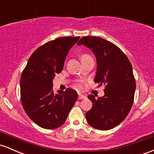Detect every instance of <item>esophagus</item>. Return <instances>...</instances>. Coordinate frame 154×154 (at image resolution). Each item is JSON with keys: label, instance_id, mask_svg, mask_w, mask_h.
<instances>
[{"label": "esophagus", "instance_id": "obj_1", "mask_svg": "<svg viewBox=\"0 0 154 154\" xmlns=\"http://www.w3.org/2000/svg\"><path fill=\"white\" fill-rule=\"evenodd\" d=\"M86 99V96H84V95H82V94H79L78 96V99Z\"/></svg>", "mask_w": 154, "mask_h": 154}]
</instances>
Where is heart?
<instances>
[{
  "instance_id": "obj_1",
  "label": "heart",
  "mask_w": 154,
  "mask_h": 154,
  "mask_svg": "<svg viewBox=\"0 0 154 154\" xmlns=\"http://www.w3.org/2000/svg\"><path fill=\"white\" fill-rule=\"evenodd\" d=\"M90 57L91 56L89 55H87V54H83V55H82V56H81V59H82V60H83V59L90 58ZM76 87L79 88H82V85H81L80 84H77V85H76Z\"/></svg>"
}]
</instances>
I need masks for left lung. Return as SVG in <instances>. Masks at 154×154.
<instances>
[{
    "mask_svg": "<svg viewBox=\"0 0 154 154\" xmlns=\"http://www.w3.org/2000/svg\"><path fill=\"white\" fill-rule=\"evenodd\" d=\"M92 50L97 61L94 82L104 85V96L88 97L93 107L85 113L90 126L99 130H109L126 118L134 103L136 82L132 66L119 47L96 36H84L77 42Z\"/></svg>",
    "mask_w": 154,
    "mask_h": 154,
    "instance_id": "8db88e82",
    "label": "left lung"
}]
</instances>
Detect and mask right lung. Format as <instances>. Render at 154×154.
I'll use <instances>...</instances> for the list:
<instances>
[{"instance_id": "right-lung-1", "label": "right lung", "mask_w": 154, "mask_h": 154, "mask_svg": "<svg viewBox=\"0 0 154 154\" xmlns=\"http://www.w3.org/2000/svg\"><path fill=\"white\" fill-rule=\"evenodd\" d=\"M80 37H60L37 48L28 59L20 77V99L25 112L35 124L46 129L63 125L77 99L72 88L52 90V80L63 67L66 56Z\"/></svg>"}]
</instances>
